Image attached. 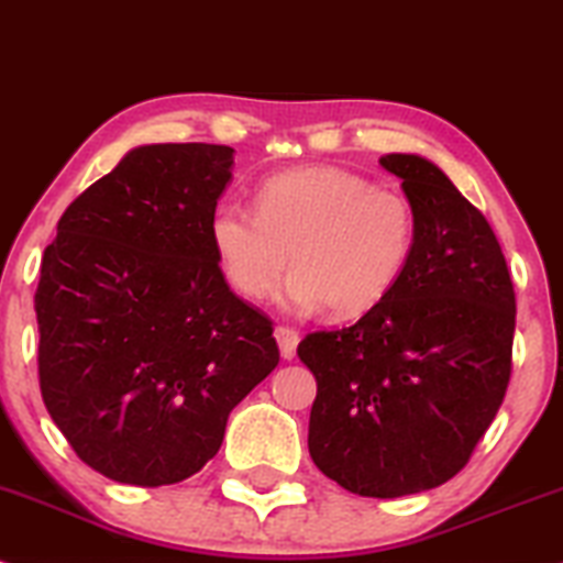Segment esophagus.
Here are the masks:
<instances>
[{
    "instance_id": "obj_1",
    "label": "esophagus",
    "mask_w": 563,
    "mask_h": 563,
    "mask_svg": "<svg viewBox=\"0 0 563 563\" xmlns=\"http://www.w3.org/2000/svg\"><path fill=\"white\" fill-rule=\"evenodd\" d=\"M275 338H277V346H280L283 358H294L296 346H299V330L286 328V324H277Z\"/></svg>"
}]
</instances>
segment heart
I'll return each instance as SVG.
<instances>
[{
	"label": "heart",
	"instance_id": "heart-1",
	"mask_svg": "<svg viewBox=\"0 0 563 563\" xmlns=\"http://www.w3.org/2000/svg\"><path fill=\"white\" fill-rule=\"evenodd\" d=\"M222 275L246 301L267 299L294 264L288 301L354 320L375 309L401 277L417 239L404 194L369 186L338 167L273 175L256 212L222 205L209 222Z\"/></svg>",
	"mask_w": 563,
	"mask_h": 563
}]
</instances>
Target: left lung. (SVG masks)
Returning a JSON list of instances; mask_svg holds the SVG:
<instances>
[{
	"label": "left lung",
	"mask_w": 563,
	"mask_h": 563,
	"mask_svg": "<svg viewBox=\"0 0 563 563\" xmlns=\"http://www.w3.org/2000/svg\"><path fill=\"white\" fill-rule=\"evenodd\" d=\"M380 165L415 209L409 262L362 320L309 333L296 354L317 380L311 462L349 493L398 498L470 464L511 380L517 296L490 222L440 167Z\"/></svg>",
	"instance_id": "8db88e82"
}]
</instances>
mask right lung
<instances>
[{"mask_svg": "<svg viewBox=\"0 0 563 563\" xmlns=\"http://www.w3.org/2000/svg\"><path fill=\"white\" fill-rule=\"evenodd\" d=\"M233 148H133L57 222L38 277V385L84 464L159 487L220 451L280 362L273 320L230 290L209 222Z\"/></svg>", "mask_w": 563, "mask_h": 563, "instance_id": "obj_1", "label": "right lung"}]
</instances>
